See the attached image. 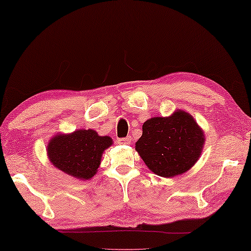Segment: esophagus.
<instances>
[{"instance_id": "obj_1", "label": "esophagus", "mask_w": 251, "mask_h": 251, "mask_svg": "<svg viewBox=\"0 0 251 251\" xmlns=\"http://www.w3.org/2000/svg\"><path fill=\"white\" fill-rule=\"evenodd\" d=\"M118 143H119V145H130V143H131V137L118 139Z\"/></svg>"}]
</instances>
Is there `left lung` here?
<instances>
[{"label": "left lung", "mask_w": 251, "mask_h": 251, "mask_svg": "<svg viewBox=\"0 0 251 251\" xmlns=\"http://www.w3.org/2000/svg\"><path fill=\"white\" fill-rule=\"evenodd\" d=\"M204 140V132L191 114L176 110L170 117H154L143 123L135 150L155 175L172 178L198 161Z\"/></svg>", "instance_id": "obj_1"}]
</instances>
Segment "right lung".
<instances>
[{
	"instance_id": "right-lung-1",
	"label": "right lung",
	"mask_w": 251,
	"mask_h": 251,
	"mask_svg": "<svg viewBox=\"0 0 251 251\" xmlns=\"http://www.w3.org/2000/svg\"><path fill=\"white\" fill-rule=\"evenodd\" d=\"M108 135L97 131L76 130L69 134H56L48 145V157L56 169L80 180H89L97 174L102 153L112 145Z\"/></svg>"
}]
</instances>
